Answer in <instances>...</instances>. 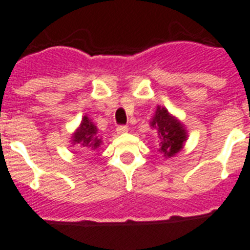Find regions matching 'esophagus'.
I'll return each instance as SVG.
<instances>
[{"instance_id": "obj_1", "label": "esophagus", "mask_w": 250, "mask_h": 250, "mask_svg": "<svg viewBox=\"0 0 250 250\" xmlns=\"http://www.w3.org/2000/svg\"><path fill=\"white\" fill-rule=\"evenodd\" d=\"M116 131L117 134H125L127 131V126H125V125H120V126L116 127Z\"/></svg>"}]
</instances>
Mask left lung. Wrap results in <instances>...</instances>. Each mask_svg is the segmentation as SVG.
Here are the masks:
<instances>
[{"mask_svg":"<svg viewBox=\"0 0 250 250\" xmlns=\"http://www.w3.org/2000/svg\"><path fill=\"white\" fill-rule=\"evenodd\" d=\"M149 125L157 133L158 152L165 158L174 157L184 148L188 139L187 127L166 107L157 106Z\"/></svg>","mask_w":250,"mask_h":250,"instance_id":"left-lung-1","label":"left lung"}]
</instances>
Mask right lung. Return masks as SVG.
I'll return each mask as SVG.
<instances>
[{"label":"right lung","mask_w":250,"mask_h":250,"mask_svg":"<svg viewBox=\"0 0 250 250\" xmlns=\"http://www.w3.org/2000/svg\"><path fill=\"white\" fill-rule=\"evenodd\" d=\"M98 131L100 130L96 126V124L85 115L80 121L79 126L76 127L75 131L71 134L70 143L71 146H79L82 149L86 150V152H94L103 143Z\"/></svg>","instance_id":"1"}]
</instances>
